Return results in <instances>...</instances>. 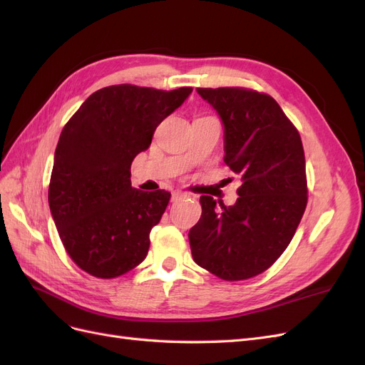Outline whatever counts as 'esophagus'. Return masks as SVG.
Returning <instances> with one entry per match:
<instances>
[{
  "label": "esophagus",
  "mask_w": 365,
  "mask_h": 365,
  "mask_svg": "<svg viewBox=\"0 0 365 365\" xmlns=\"http://www.w3.org/2000/svg\"><path fill=\"white\" fill-rule=\"evenodd\" d=\"M187 195L185 193H182L181 190H175L173 193H172V201L173 202H176V201H180V200H182V197H185Z\"/></svg>",
  "instance_id": "1"
}]
</instances>
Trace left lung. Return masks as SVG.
<instances>
[{"label":"left lung","mask_w":365,"mask_h":365,"mask_svg":"<svg viewBox=\"0 0 365 365\" xmlns=\"http://www.w3.org/2000/svg\"><path fill=\"white\" fill-rule=\"evenodd\" d=\"M224 123V161L240 175L235 205L201 196L193 260L227 282L267 271L288 248L307 204L303 143L280 105L248 88H196Z\"/></svg>","instance_id":"obj_1"}]
</instances>
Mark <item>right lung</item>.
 <instances>
[{"mask_svg":"<svg viewBox=\"0 0 365 365\" xmlns=\"http://www.w3.org/2000/svg\"><path fill=\"white\" fill-rule=\"evenodd\" d=\"M190 86L173 91L129 83L93 93L63 126L48 204L71 260L98 279H115L146 259L149 233L170 193L130 185V164Z\"/></svg>","mask_w":365,"mask_h":365,"instance_id":"add662e5","label":"right lung"}]
</instances>
